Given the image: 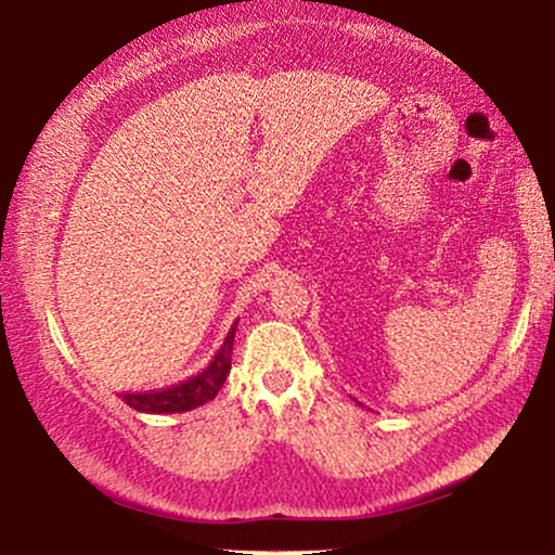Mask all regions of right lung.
Here are the masks:
<instances>
[{
  "instance_id": "right-lung-1",
  "label": "right lung",
  "mask_w": 555,
  "mask_h": 555,
  "mask_svg": "<svg viewBox=\"0 0 555 555\" xmlns=\"http://www.w3.org/2000/svg\"><path fill=\"white\" fill-rule=\"evenodd\" d=\"M236 324L231 326L229 337L223 339L221 350L214 354V360L208 362L205 371L193 375V378L177 383L172 388H162V391L122 393V401H126L131 409H135V412H143V414L190 412V409H197L203 406V403L214 401L225 383V375L231 371V350H234Z\"/></svg>"
}]
</instances>
